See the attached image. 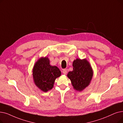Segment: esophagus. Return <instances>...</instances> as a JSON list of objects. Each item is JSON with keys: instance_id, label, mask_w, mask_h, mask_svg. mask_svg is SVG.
I'll return each instance as SVG.
<instances>
[{"instance_id": "1", "label": "esophagus", "mask_w": 123, "mask_h": 123, "mask_svg": "<svg viewBox=\"0 0 123 123\" xmlns=\"http://www.w3.org/2000/svg\"><path fill=\"white\" fill-rule=\"evenodd\" d=\"M67 71H68V70H67V69H64V70H63V73L64 74H67Z\"/></svg>"}]
</instances>
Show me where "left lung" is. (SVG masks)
I'll return each mask as SVG.
<instances>
[{"label":"left lung","instance_id":"left-lung-1","mask_svg":"<svg viewBox=\"0 0 123 123\" xmlns=\"http://www.w3.org/2000/svg\"><path fill=\"white\" fill-rule=\"evenodd\" d=\"M73 70L69 72L67 77L70 79L73 88L81 92L88 86L93 76V70L86 59H76L73 62Z\"/></svg>","mask_w":123,"mask_h":123}]
</instances>
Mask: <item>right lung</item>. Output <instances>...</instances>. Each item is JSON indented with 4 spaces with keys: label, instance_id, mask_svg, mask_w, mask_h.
I'll use <instances>...</instances> for the list:
<instances>
[{
    "label": "right lung",
    "instance_id": "right-lung-1",
    "mask_svg": "<svg viewBox=\"0 0 123 123\" xmlns=\"http://www.w3.org/2000/svg\"><path fill=\"white\" fill-rule=\"evenodd\" d=\"M61 72L56 66H51L48 58L41 57L37 61L33 69V76L36 86L44 92H47L54 86L55 79Z\"/></svg>",
    "mask_w": 123,
    "mask_h": 123
}]
</instances>
